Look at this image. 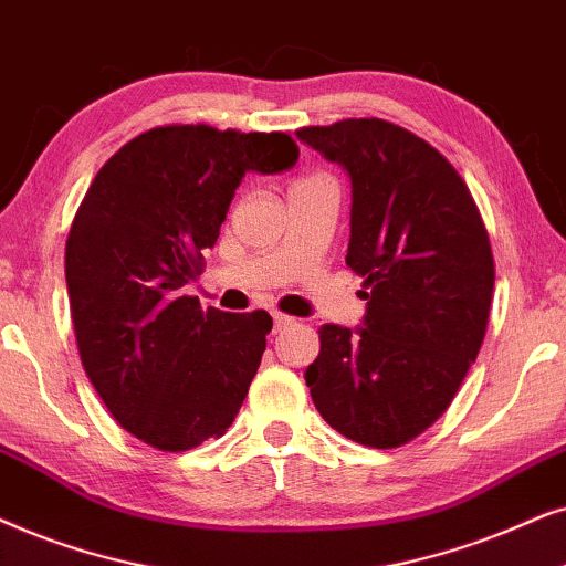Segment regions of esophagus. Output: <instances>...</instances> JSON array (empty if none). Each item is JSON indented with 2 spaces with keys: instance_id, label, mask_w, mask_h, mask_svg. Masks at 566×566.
<instances>
[{
  "instance_id": "esophagus-1",
  "label": "esophagus",
  "mask_w": 566,
  "mask_h": 566,
  "mask_svg": "<svg viewBox=\"0 0 566 566\" xmlns=\"http://www.w3.org/2000/svg\"><path fill=\"white\" fill-rule=\"evenodd\" d=\"M290 326H295V318H290V315H284V313H274V331H276V334H279V331L290 328Z\"/></svg>"
}]
</instances>
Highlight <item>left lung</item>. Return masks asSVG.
Listing matches in <instances>:
<instances>
[{
    "label": "left lung",
    "instance_id": "obj_1",
    "mask_svg": "<svg viewBox=\"0 0 566 566\" xmlns=\"http://www.w3.org/2000/svg\"><path fill=\"white\" fill-rule=\"evenodd\" d=\"M297 139L352 180L346 266L370 290L359 328L321 326L305 382L338 434L406 446L442 417L484 342L494 292L486 228L453 165L390 120L305 126Z\"/></svg>",
    "mask_w": 566,
    "mask_h": 566
}]
</instances>
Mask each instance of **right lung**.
<instances>
[{
	"label": "right lung",
	"instance_id": "1",
	"mask_svg": "<svg viewBox=\"0 0 566 566\" xmlns=\"http://www.w3.org/2000/svg\"><path fill=\"white\" fill-rule=\"evenodd\" d=\"M282 132L157 126L97 170L66 238L82 367L113 419L165 453L220 437L266 349L271 315L201 311L184 287L220 238L248 170H290Z\"/></svg>",
	"mask_w": 566,
	"mask_h": 566
}]
</instances>
